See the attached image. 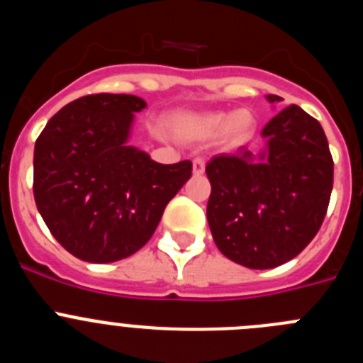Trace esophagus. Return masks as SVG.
Segmentation results:
<instances>
[{"label": "esophagus", "instance_id": "esophagus-1", "mask_svg": "<svg viewBox=\"0 0 363 363\" xmlns=\"http://www.w3.org/2000/svg\"><path fill=\"white\" fill-rule=\"evenodd\" d=\"M205 172V162L203 160L196 158L192 162V174L194 176H201Z\"/></svg>", "mask_w": 363, "mask_h": 363}]
</instances>
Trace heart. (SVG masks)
<instances>
[{"label": "heart", "instance_id": "1", "mask_svg": "<svg viewBox=\"0 0 363 363\" xmlns=\"http://www.w3.org/2000/svg\"><path fill=\"white\" fill-rule=\"evenodd\" d=\"M255 127V114L249 108H236L233 112H187L174 120V130L179 138L187 142H209L216 138L225 149H236L249 142Z\"/></svg>", "mask_w": 363, "mask_h": 363}]
</instances>
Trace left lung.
<instances>
[{"label":"left lung","mask_w":363,"mask_h":363,"mask_svg":"<svg viewBox=\"0 0 363 363\" xmlns=\"http://www.w3.org/2000/svg\"><path fill=\"white\" fill-rule=\"evenodd\" d=\"M269 104L280 96L269 94ZM259 152L240 149L205 167L207 220L223 256L249 269H272L316 236L333 191V156L322 125L298 105L281 108L262 130Z\"/></svg>","instance_id":"left-lung-1"}]
</instances>
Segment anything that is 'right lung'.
Here are the masks:
<instances>
[{"label": "right lung", "instance_id": "obj_1", "mask_svg": "<svg viewBox=\"0 0 363 363\" xmlns=\"http://www.w3.org/2000/svg\"><path fill=\"white\" fill-rule=\"evenodd\" d=\"M133 94L74 99L45 125L34 147V200L70 255L111 264L140 251L167 203L191 178L189 160L163 165L129 145Z\"/></svg>", "mask_w": 363, "mask_h": 363}]
</instances>
